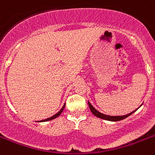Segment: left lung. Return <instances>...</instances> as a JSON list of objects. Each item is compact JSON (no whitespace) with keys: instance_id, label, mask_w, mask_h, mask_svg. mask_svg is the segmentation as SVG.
Returning <instances> with one entry per match:
<instances>
[{"instance_id":"left-lung-1","label":"left lung","mask_w":155,"mask_h":155,"mask_svg":"<svg viewBox=\"0 0 155 155\" xmlns=\"http://www.w3.org/2000/svg\"><path fill=\"white\" fill-rule=\"evenodd\" d=\"M88 104H89V107H90V111L93 113V114L95 115L96 117H99V118H101V119H105L107 120V121H112V122H117V121H121L122 119H125L126 117H127L128 116H130V114H132L134 111H133L132 113H130L128 114L124 115V116H109V115H106L101 114V113L98 112V111L93 107V106L88 101Z\"/></svg>"}]
</instances>
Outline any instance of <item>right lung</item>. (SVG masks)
Returning a JSON list of instances; mask_svg holds the SVG:
<instances>
[{
	"label": "right lung",
	"instance_id": "right-lung-1",
	"mask_svg": "<svg viewBox=\"0 0 155 155\" xmlns=\"http://www.w3.org/2000/svg\"><path fill=\"white\" fill-rule=\"evenodd\" d=\"M65 105H64V106H63V107H62V108H61V110L59 111V112H58V114H55V115H54V116H53V117H49V118H47V119L41 120V122H46V121H50V120L54 119V118H56L57 117H58V116H59V115H60L61 114V113H62L63 110H64V108H65Z\"/></svg>",
	"mask_w": 155,
	"mask_h": 155
}]
</instances>
